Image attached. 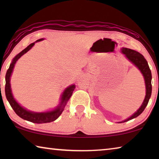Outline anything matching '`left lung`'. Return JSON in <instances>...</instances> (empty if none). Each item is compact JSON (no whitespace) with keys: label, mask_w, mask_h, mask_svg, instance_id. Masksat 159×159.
Wrapping results in <instances>:
<instances>
[{"label":"left lung","mask_w":159,"mask_h":159,"mask_svg":"<svg viewBox=\"0 0 159 159\" xmlns=\"http://www.w3.org/2000/svg\"><path fill=\"white\" fill-rule=\"evenodd\" d=\"M120 52H121L123 55H125V57L127 58L132 64H134L139 71H140L144 79L145 87H146V95H145L144 99L143 102H142V105L138 110H137V111L134 112L130 117H128L124 120H123V121L118 122V123L128 121V120L138 117V116L140 115L143 112L144 109L146 108L148 102H149V100L151 98V95H152V72H151L149 66L148 65L147 61L145 60L144 56L135 50L129 49V48H122L121 50H120Z\"/></svg>","instance_id":"obj_1"}]
</instances>
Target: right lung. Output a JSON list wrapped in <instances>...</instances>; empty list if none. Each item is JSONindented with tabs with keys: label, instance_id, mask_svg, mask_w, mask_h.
Masks as SVG:
<instances>
[{
	"label": "right lung",
	"instance_id": "obj_1",
	"mask_svg": "<svg viewBox=\"0 0 159 159\" xmlns=\"http://www.w3.org/2000/svg\"><path fill=\"white\" fill-rule=\"evenodd\" d=\"M43 40H44V39L37 40L36 42L30 44L29 46L26 47L25 50H23L21 52L17 54V55L13 58L12 62L10 65L9 69H7L6 75H5V96H6V98L7 99V101L9 102L10 106L12 107V108L14 110L15 112L20 118L34 123H50L54 121V120H55L57 118H58V117L60 116L61 114V113L64 111V107L66 105L67 102L69 100L70 98H71L72 95V93H73V91L74 90L75 88H76V85L74 84H72L68 86L66 88H65V90H64V92L61 95L60 104H59L55 109L51 110V111L43 112L31 111L25 108H24L22 106H21L20 104L16 101V99L14 98V96L12 95L11 85H10V77H11V75L12 74L15 64L21 56L25 55V53H26L29 50H30L31 49L32 47L34 46L36 43L41 41Z\"/></svg>",
	"mask_w": 159,
	"mask_h": 159
}]
</instances>
